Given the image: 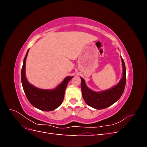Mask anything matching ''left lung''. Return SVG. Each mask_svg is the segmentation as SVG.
Returning a JSON list of instances; mask_svg holds the SVG:
<instances>
[{"instance_id":"1","label":"left lung","mask_w":147,"mask_h":147,"mask_svg":"<svg viewBox=\"0 0 147 147\" xmlns=\"http://www.w3.org/2000/svg\"><path fill=\"white\" fill-rule=\"evenodd\" d=\"M123 66V75L117 85L109 90L96 92L89 88L85 81L81 78L82 96L86 103L91 107L97 110L104 109L113 105L121 97L126 85V67L121 56Z\"/></svg>"}]
</instances>
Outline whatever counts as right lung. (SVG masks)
<instances>
[{
	"mask_svg": "<svg viewBox=\"0 0 147 147\" xmlns=\"http://www.w3.org/2000/svg\"><path fill=\"white\" fill-rule=\"evenodd\" d=\"M28 53L29 50L24 57L21 69V82L25 94L34 107L46 112L54 110L63 103L66 87L74 77H67L53 90L36 88L28 82L26 77V61Z\"/></svg>",
	"mask_w": 147,
	"mask_h": 147,
	"instance_id": "right-lung-1",
	"label": "right lung"
}]
</instances>
